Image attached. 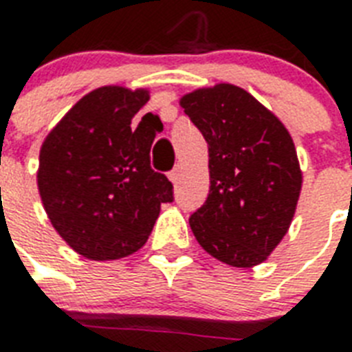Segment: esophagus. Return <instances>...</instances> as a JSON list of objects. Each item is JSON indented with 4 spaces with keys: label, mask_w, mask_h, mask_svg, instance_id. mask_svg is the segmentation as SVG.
I'll use <instances>...</instances> for the list:
<instances>
[{
    "label": "esophagus",
    "mask_w": 352,
    "mask_h": 352,
    "mask_svg": "<svg viewBox=\"0 0 352 352\" xmlns=\"http://www.w3.org/2000/svg\"><path fill=\"white\" fill-rule=\"evenodd\" d=\"M181 166H177V168H173V170L170 171V179H171V182H173V184H177V182H179V179H181Z\"/></svg>",
    "instance_id": "34e87169"
}]
</instances>
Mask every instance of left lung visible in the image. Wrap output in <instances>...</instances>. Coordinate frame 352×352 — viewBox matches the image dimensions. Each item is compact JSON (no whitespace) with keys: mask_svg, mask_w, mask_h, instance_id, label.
<instances>
[{"mask_svg":"<svg viewBox=\"0 0 352 352\" xmlns=\"http://www.w3.org/2000/svg\"><path fill=\"white\" fill-rule=\"evenodd\" d=\"M208 142L210 193L190 215L199 245L232 267L259 265L279 245L301 190L289 131L241 87L219 84L181 100Z\"/></svg>","mask_w":352,"mask_h":352,"instance_id":"left-lung-1","label":"left lung"}]
</instances>
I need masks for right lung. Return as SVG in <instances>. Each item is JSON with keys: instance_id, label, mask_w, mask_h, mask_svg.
<instances>
[{"instance_id": "right-lung-1", "label": "right lung", "mask_w": 352, "mask_h": 352, "mask_svg": "<svg viewBox=\"0 0 352 352\" xmlns=\"http://www.w3.org/2000/svg\"><path fill=\"white\" fill-rule=\"evenodd\" d=\"M148 91L100 87L85 95L40 151L38 188L67 245L93 261L120 259L148 241L173 184L149 164L159 117H133ZM159 131V129H157Z\"/></svg>"}]
</instances>
